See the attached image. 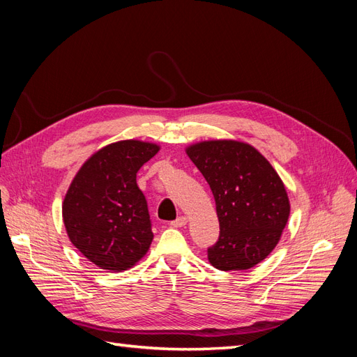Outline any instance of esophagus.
Returning a JSON list of instances; mask_svg holds the SVG:
<instances>
[{"label": "esophagus", "instance_id": "1", "mask_svg": "<svg viewBox=\"0 0 357 357\" xmlns=\"http://www.w3.org/2000/svg\"><path fill=\"white\" fill-rule=\"evenodd\" d=\"M186 223H188L186 215H178V218L174 222H171L169 225L172 226V228H181V226H185Z\"/></svg>", "mask_w": 357, "mask_h": 357}]
</instances>
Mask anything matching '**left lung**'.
Masks as SVG:
<instances>
[{
	"label": "left lung",
	"instance_id": "obj_1",
	"mask_svg": "<svg viewBox=\"0 0 357 357\" xmlns=\"http://www.w3.org/2000/svg\"><path fill=\"white\" fill-rule=\"evenodd\" d=\"M188 156L207 180L220 234L208 247L220 271L248 269L274 250L287 223L290 204L282 178L255 147L232 139L193 144Z\"/></svg>",
	"mask_w": 357,
	"mask_h": 357
}]
</instances>
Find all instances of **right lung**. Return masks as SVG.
<instances>
[{
  "label": "right lung",
  "mask_w": 357,
  "mask_h": 357,
  "mask_svg": "<svg viewBox=\"0 0 357 357\" xmlns=\"http://www.w3.org/2000/svg\"><path fill=\"white\" fill-rule=\"evenodd\" d=\"M159 152L152 143L125 139L84 162L62 204V218L75 248L101 269L125 271L153 240L147 201L137 172Z\"/></svg>",
  "instance_id": "obj_1"
}]
</instances>
